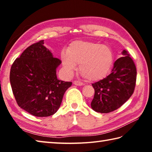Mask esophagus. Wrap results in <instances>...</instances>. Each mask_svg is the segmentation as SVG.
I'll use <instances>...</instances> for the list:
<instances>
[{"mask_svg":"<svg viewBox=\"0 0 152 152\" xmlns=\"http://www.w3.org/2000/svg\"><path fill=\"white\" fill-rule=\"evenodd\" d=\"M73 84H75V85H76V86H82V85H83V83H82V82H80V81H78V80L74 81Z\"/></svg>","mask_w":152,"mask_h":152,"instance_id":"1","label":"esophagus"}]
</instances>
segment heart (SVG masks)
<instances>
[{
	"label": "heart",
	"mask_w": 152,
	"mask_h": 152,
	"mask_svg": "<svg viewBox=\"0 0 152 152\" xmlns=\"http://www.w3.org/2000/svg\"><path fill=\"white\" fill-rule=\"evenodd\" d=\"M61 63L67 72L72 74L79 64L82 76L91 81H98L106 76L113 63V54L109 46L98 43L77 40L72 42L61 53Z\"/></svg>",
	"instance_id": "1"
}]
</instances>
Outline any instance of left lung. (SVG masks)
Listing matches in <instances>:
<instances>
[{"label":"left lung","mask_w":152,"mask_h":152,"mask_svg":"<svg viewBox=\"0 0 152 152\" xmlns=\"http://www.w3.org/2000/svg\"><path fill=\"white\" fill-rule=\"evenodd\" d=\"M123 57L115 61L109 76L92 85L94 89L91 108L94 111L108 113L119 109L133 94L135 86L137 70L127 51Z\"/></svg>","instance_id":"left-lung-1"}]
</instances>
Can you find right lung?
<instances>
[{
	"label": "right lung",
	"mask_w": 152,
	"mask_h": 152,
	"mask_svg": "<svg viewBox=\"0 0 152 152\" xmlns=\"http://www.w3.org/2000/svg\"><path fill=\"white\" fill-rule=\"evenodd\" d=\"M61 61L53 57L43 40L25 50L12 64L10 82L19 106L36 117L51 116L60 108L71 82L58 80Z\"/></svg>",
	"instance_id": "obj_1"
}]
</instances>
